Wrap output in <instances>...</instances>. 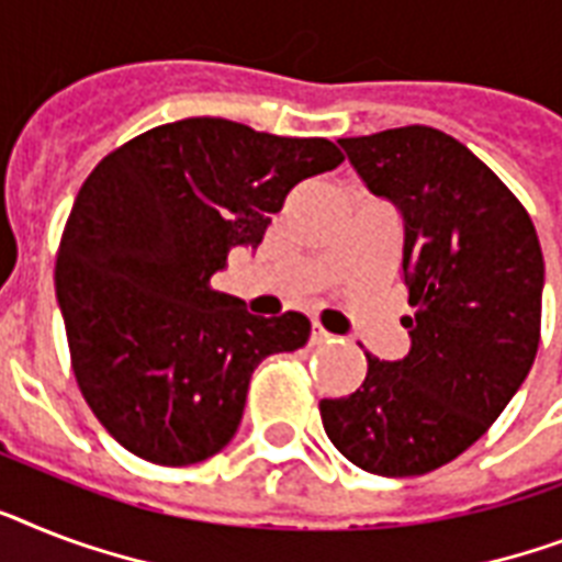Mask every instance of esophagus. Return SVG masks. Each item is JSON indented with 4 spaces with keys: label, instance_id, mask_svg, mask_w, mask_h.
Returning a JSON list of instances; mask_svg holds the SVG:
<instances>
[{
    "label": "esophagus",
    "instance_id": "1",
    "mask_svg": "<svg viewBox=\"0 0 562 562\" xmlns=\"http://www.w3.org/2000/svg\"><path fill=\"white\" fill-rule=\"evenodd\" d=\"M331 340H335V335H328L326 328H323V326H317V323H314V328H312V346L331 344Z\"/></svg>",
    "mask_w": 562,
    "mask_h": 562
}]
</instances>
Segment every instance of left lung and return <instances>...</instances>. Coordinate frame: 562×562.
<instances>
[{"label":"left lung","instance_id":"8db88e82","mask_svg":"<svg viewBox=\"0 0 562 562\" xmlns=\"http://www.w3.org/2000/svg\"><path fill=\"white\" fill-rule=\"evenodd\" d=\"M404 222L409 352L378 360L346 398H323L331 445L378 476L453 462L499 418L540 346L546 266L531 216L471 149L432 126L340 138Z\"/></svg>","mask_w":562,"mask_h":562}]
</instances>
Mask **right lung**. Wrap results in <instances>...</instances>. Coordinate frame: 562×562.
<instances>
[{
  "instance_id": "add662e5",
  "label": "right lung",
  "mask_w": 562,
  "mask_h": 562,
  "mask_svg": "<svg viewBox=\"0 0 562 562\" xmlns=\"http://www.w3.org/2000/svg\"><path fill=\"white\" fill-rule=\"evenodd\" d=\"M340 161L326 138L184 117L91 170L54 285L80 392L130 453L167 468L210 459L234 439L259 360L305 346V314H250L210 277L234 248H257L300 181Z\"/></svg>"
}]
</instances>
